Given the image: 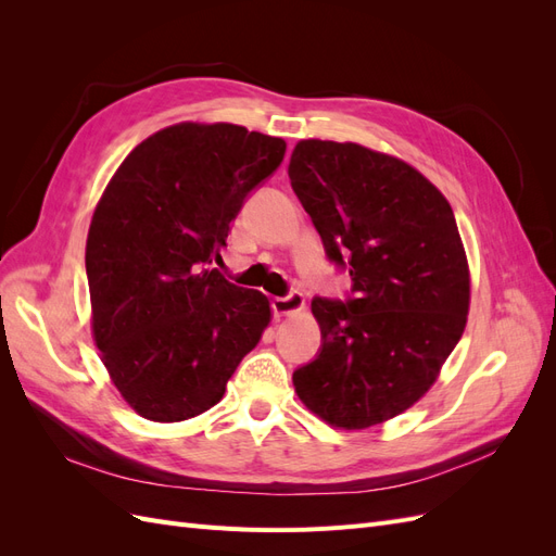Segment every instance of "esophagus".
Masks as SVG:
<instances>
[{
	"label": "esophagus",
	"instance_id": "34e87169",
	"mask_svg": "<svg viewBox=\"0 0 556 556\" xmlns=\"http://www.w3.org/2000/svg\"><path fill=\"white\" fill-rule=\"evenodd\" d=\"M304 304H306L304 294L296 292V290H292L290 294H285V296H276L271 301L276 315H294V313H299L301 308H304Z\"/></svg>",
	"mask_w": 556,
	"mask_h": 556
}]
</instances>
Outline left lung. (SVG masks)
<instances>
[{"label":"left lung","mask_w":556,"mask_h":556,"mask_svg":"<svg viewBox=\"0 0 556 556\" xmlns=\"http://www.w3.org/2000/svg\"><path fill=\"white\" fill-rule=\"evenodd\" d=\"M288 174L327 260L352 280L343 299H313L323 343L294 390L333 427L380 425L429 390L464 333L457 220L413 166L357 143L299 141Z\"/></svg>","instance_id":"1"}]
</instances>
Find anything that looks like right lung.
Returning a JSON list of instances; mask_svg holds the SVG:
<instances>
[{"label":"right lung","instance_id":"add662e5","mask_svg":"<svg viewBox=\"0 0 556 556\" xmlns=\"http://www.w3.org/2000/svg\"><path fill=\"white\" fill-rule=\"evenodd\" d=\"M285 148L227 123L166 127L131 150L99 201L86 245L94 343L146 419L208 410L260 343L268 299L213 262Z\"/></svg>","mask_w":556,"mask_h":556}]
</instances>
